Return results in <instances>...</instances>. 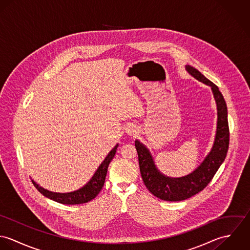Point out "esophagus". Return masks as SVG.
Wrapping results in <instances>:
<instances>
[{
  "label": "esophagus",
  "instance_id": "34e87169",
  "mask_svg": "<svg viewBox=\"0 0 250 250\" xmlns=\"http://www.w3.org/2000/svg\"><path fill=\"white\" fill-rule=\"evenodd\" d=\"M126 132L128 133V135L130 136H136L138 134V129L135 125H129L126 129Z\"/></svg>",
  "mask_w": 250,
  "mask_h": 250
}]
</instances>
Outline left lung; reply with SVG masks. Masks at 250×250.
<instances>
[{"label": "left lung", "instance_id": "1", "mask_svg": "<svg viewBox=\"0 0 250 250\" xmlns=\"http://www.w3.org/2000/svg\"><path fill=\"white\" fill-rule=\"evenodd\" d=\"M185 68L196 80L211 86L217 110L216 131L214 144L203 162L191 173L178 178L163 174L156 167L149 149L139 140H136L135 146L138 151L143 183L152 194L166 201L185 200L201 191L211 182L224 162L229 146L228 114L223 95L214 83L208 80L201 72L190 65H186Z\"/></svg>", "mask_w": 250, "mask_h": 250}]
</instances>
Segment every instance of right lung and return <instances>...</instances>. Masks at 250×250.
<instances>
[{
  "label": "right lung",
  "mask_w": 250,
  "mask_h": 250,
  "mask_svg": "<svg viewBox=\"0 0 250 250\" xmlns=\"http://www.w3.org/2000/svg\"><path fill=\"white\" fill-rule=\"evenodd\" d=\"M117 147H118V144H116L109 151L107 157L102 162V164L99 166V167L97 168V170L95 171V173L93 174L91 179L83 187H82L81 188H79L77 190H74L71 192H64V193L54 192V191H50V190L40 187L35 180H32V182L41 194H43L44 196H46L56 202H59L62 204H67V205L86 203V202L92 200L93 198H95L98 195V193L101 191V189L104 186V183H105V179L107 176L108 165L111 162V160L113 159V157L116 153Z\"/></svg>",
  "instance_id": "right-lung-1"
}]
</instances>
